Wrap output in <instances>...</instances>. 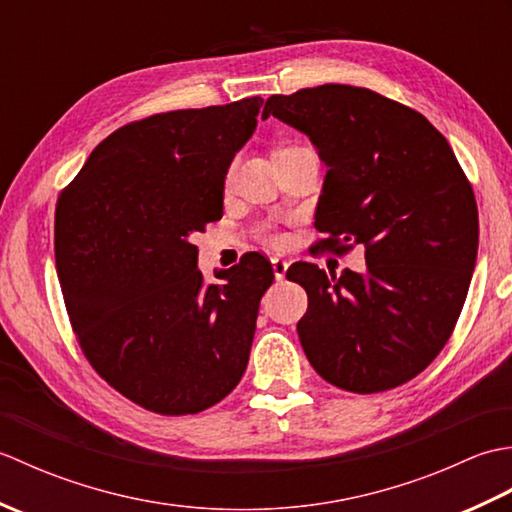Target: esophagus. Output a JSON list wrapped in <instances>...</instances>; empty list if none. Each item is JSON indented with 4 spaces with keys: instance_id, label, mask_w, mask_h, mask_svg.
Returning <instances> with one entry per match:
<instances>
[{
    "instance_id": "1",
    "label": "esophagus",
    "mask_w": 512,
    "mask_h": 512,
    "mask_svg": "<svg viewBox=\"0 0 512 512\" xmlns=\"http://www.w3.org/2000/svg\"><path fill=\"white\" fill-rule=\"evenodd\" d=\"M286 270H288V259H284V257H273V273H275V279H284V277H286Z\"/></svg>"
}]
</instances>
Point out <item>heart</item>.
<instances>
[{
    "label": "heart",
    "mask_w": 512,
    "mask_h": 512,
    "mask_svg": "<svg viewBox=\"0 0 512 512\" xmlns=\"http://www.w3.org/2000/svg\"><path fill=\"white\" fill-rule=\"evenodd\" d=\"M259 233H262V235L268 239L270 244H284V242H286V235H284V233H279L277 228H273L270 224L262 226V231H259Z\"/></svg>",
    "instance_id": "obj_1"
}]
</instances>
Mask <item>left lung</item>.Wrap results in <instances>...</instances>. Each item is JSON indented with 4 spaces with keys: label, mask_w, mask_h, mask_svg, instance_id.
<instances>
[{
    "label": "left lung",
    "mask_w": 512,
    "mask_h": 512,
    "mask_svg": "<svg viewBox=\"0 0 512 512\" xmlns=\"http://www.w3.org/2000/svg\"><path fill=\"white\" fill-rule=\"evenodd\" d=\"M306 134L328 165L314 228L321 246H365V275L297 262L308 292L299 341L321 378L354 394L418 376L458 323L475 268L477 204L469 178L420 112L354 85L273 94L262 118Z\"/></svg>",
    "instance_id": "obj_1"
}]
</instances>
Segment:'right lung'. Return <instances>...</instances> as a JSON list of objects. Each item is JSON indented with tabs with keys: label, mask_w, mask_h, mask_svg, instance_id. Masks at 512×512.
Returning a JSON list of instances; mask_svg holds the SVG:
<instances>
[{
	"label": "right lung",
	"mask_w": 512,
	"mask_h": 512,
	"mask_svg": "<svg viewBox=\"0 0 512 512\" xmlns=\"http://www.w3.org/2000/svg\"><path fill=\"white\" fill-rule=\"evenodd\" d=\"M264 99L134 121L107 136L54 211V259L81 350L107 385L160 416L213 407L242 380L273 266L259 253L206 284L195 233Z\"/></svg>",
	"instance_id": "1"
}]
</instances>
